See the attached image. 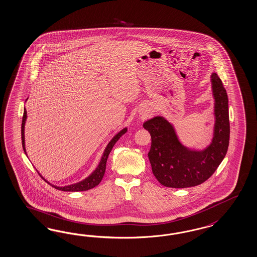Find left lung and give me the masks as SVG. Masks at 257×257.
<instances>
[{"label":"left lung","mask_w":257,"mask_h":257,"mask_svg":"<svg viewBox=\"0 0 257 257\" xmlns=\"http://www.w3.org/2000/svg\"><path fill=\"white\" fill-rule=\"evenodd\" d=\"M211 83L215 125L212 142L203 150L184 147L173 124L163 116H155L143 124L151 136L149 159L152 172L164 186L186 188L199 185L214 174L227 153L230 140L228 95L215 73L211 75Z\"/></svg>","instance_id":"8db88e82"}]
</instances>
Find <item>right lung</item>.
I'll list each match as a JSON object with an SVG mask.
<instances>
[{
  "label": "right lung",
  "instance_id": "obj_1",
  "mask_svg": "<svg viewBox=\"0 0 257 257\" xmlns=\"http://www.w3.org/2000/svg\"><path fill=\"white\" fill-rule=\"evenodd\" d=\"M26 109L25 108V111H24V116H23V122H22V143H23V149L25 150V153L26 154V150H25V124L26 122ZM127 128L124 127L122 131H120L119 133L116 134L115 136L110 140V142L108 143L106 147V149L103 152V155L101 157L100 160L99 164L97 167L92 171L90 176H88L86 179H84L83 181L79 182H76V183H73V184H70V185H66V186H57V185H54V184H51L50 182H47L42 175V179L45 181V182H48L49 184H51L53 187H55L56 189L61 191H67V192H78V191H87L89 189H91L93 187H95L96 185L99 184V182L102 181L104 174H105V171H106V164H107V160H108V154L110 153L111 149L113 148V146L115 145L116 142L118 141L120 139V137L122 135H124V133H126ZM27 156V154H26Z\"/></svg>",
  "mask_w": 257,
  "mask_h": 257
}]
</instances>
